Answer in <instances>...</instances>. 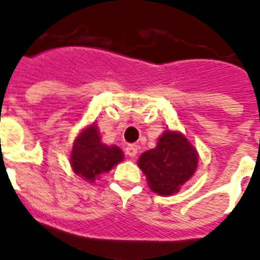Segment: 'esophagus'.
<instances>
[{"label": "esophagus", "mask_w": 260, "mask_h": 260, "mask_svg": "<svg viewBox=\"0 0 260 260\" xmlns=\"http://www.w3.org/2000/svg\"><path fill=\"white\" fill-rule=\"evenodd\" d=\"M137 153H138V146H135V144H128V146L126 147V154H127L128 157L134 158V157L137 156Z\"/></svg>", "instance_id": "1"}]
</instances>
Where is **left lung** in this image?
<instances>
[{
	"mask_svg": "<svg viewBox=\"0 0 260 260\" xmlns=\"http://www.w3.org/2000/svg\"><path fill=\"white\" fill-rule=\"evenodd\" d=\"M199 165V152L183 133L165 130L153 149L140 154L138 166L144 173L148 187L159 196L178 193L193 177Z\"/></svg>",
	"mask_w": 260,
	"mask_h": 260,
	"instance_id": "1",
	"label": "left lung"
}]
</instances>
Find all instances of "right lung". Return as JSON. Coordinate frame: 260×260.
I'll return each mask as SVG.
<instances>
[{
	"instance_id": "add662e5",
	"label": "right lung",
	"mask_w": 260,
	"mask_h": 260,
	"mask_svg": "<svg viewBox=\"0 0 260 260\" xmlns=\"http://www.w3.org/2000/svg\"><path fill=\"white\" fill-rule=\"evenodd\" d=\"M125 154L116 144L107 146L102 142L101 133L95 122L83 127L73 142L70 164L73 173L83 180L95 183L103 174L122 162Z\"/></svg>"
}]
</instances>
